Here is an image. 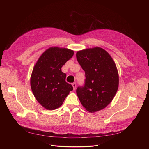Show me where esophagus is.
I'll list each match as a JSON object with an SVG mask.
<instances>
[{
	"instance_id": "obj_1",
	"label": "esophagus",
	"mask_w": 149,
	"mask_h": 149,
	"mask_svg": "<svg viewBox=\"0 0 149 149\" xmlns=\"http://www.w3.org/2000/svg\"><path fill=\"white\" fill-rule=\"evenodd\" d=\"M72 87H73V89H74V90H75V88H76V87H77V84H76V83H75V82L72 83Z\"/></svg>"
}]
</instances>
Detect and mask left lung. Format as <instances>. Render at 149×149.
<instances>
[{"mask_svg": "<svg viewBox=\"0 0 149 149\" xmlns=\"http://www.w3.org/2000/svg\"><path fill=\"white\" fill-rule=\"evenodd\" d=\"M76 56L86 78L84 87L77 89L78 97L88 111L101 110L112 101L118 88L116 63L110 55L100 47L78 51Z\"/></svg>", "mask_w": 149, "mask_h": 149, "instance_id": "8db88e82", "label": "left lung"}]
</instances>
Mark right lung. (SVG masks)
Returning <instances> with one entry per match:
<instances>
[{
  "label": "right lung",
  "mask_w": 149,
  "mask_h": 149,
  "mask_svg": "<svg viewBox=\"0 0 149 149\" xmlns=\"http://www.w3.org/2000/svg\"><path fill=\"white\" fill-rule=\"evenodd\" d=\"M74 51L59 47L47 49L39 58L31 77V87L38 102L48 110L59 108L73 90L65 81L62 67L74 55Z\"/></svg>",
  "instance_id": "obj_1"
}]
</instances>
